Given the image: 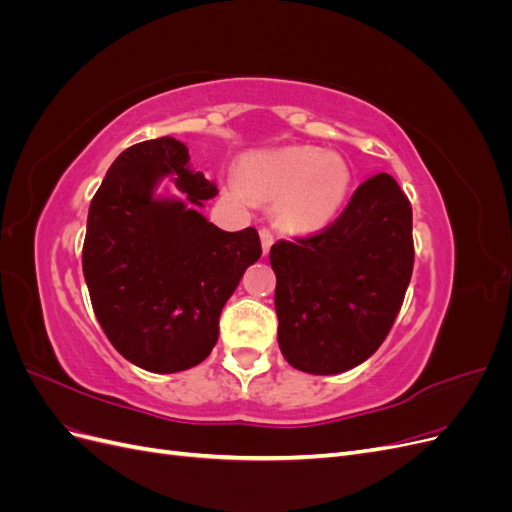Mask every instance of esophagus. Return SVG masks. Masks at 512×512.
I'll list each match as a JSON object with an SVG mask.
<instances>
[{"label": "esophagus", "instance_id": "1", "mask_svg": "<svg viewBox=\"0 0 512 512\" xmlns=\"http://www.w3.org/2000/svg\"><path fill=\"white\" fill-rule=\"evenodd\" d=\"M260 241H262V252H269L271 250V245H273V241H275V235H273V230L271 228H260Z\"/></svg>", "mask_w": 512, "mask_h": 512}]
</instances>
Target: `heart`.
I'll use <instances>...</instances> for the list:
<instances>
[{"label":"heart","mask_w":512,"mask_h":512,"mask_svg":"<svg viewBox=\"0 0 512 512\" xmlns=\"http://www.w3.org/2000/svg\"><path fill=\"white\" fill-rule=\"evenodd\" d=\"M350 166L331 151L286 147L247 153L237 164L232 192L275 203L277 220L292 232H316L333 222L350 190Z\"/></svg>","instance_id":"1"}]
</instances>
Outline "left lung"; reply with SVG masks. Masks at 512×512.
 <instances>
[{"label": "left lung", "mask_w": 512, "mask_h": 512, "mask_svg": "<svg viewBox=\"0 0 512 512\" xmlns=\"http://www.w3.org/2000/svg\"><path fill=\"white\" fill-rule=\"evenodd\" d=\"M269 260L284 359L318 376L352 369L380 348L404 303L414 267L410 200L378 173L335 222L280 239Z\"/></svg>", "instance_id": "8db88e82"}]
</instances>
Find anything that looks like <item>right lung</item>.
Listing matches in <instances>:
<instances>
[{"label": "right lung", "mask_w": 512, "mask_h": 512, "mask_svg": "<svg viewBox=\"0 0 512 512\" xmlns=\"http://www.w3.org/2000/svg\"><path fill=\"white\" fill-rule=\"evenodd\" d=\"M188 162V147L170 136L128 147L87 215L83 273L96 318L121 356L156 374L207 359L224 303L262 254L256 228L226 232L198 213L218 188ZM170 172L184 200L153 199Z\"/></svg>", "instance_id": "right-lung-1"}]
</instances>
